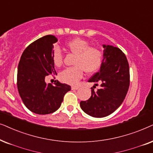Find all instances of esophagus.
Listing matches in <instances>:
<instances>
[{
  "mask_svg": "<svg viewBox=\"0 0 153 153\" xmlns=\"http://www.w3.org/2000/svg\"><path fill=\"white\" fill-rule=\"evenodd\" d=\"M71 89H73V90H77V89H79L78 87H75V86H73L71 87Z\"/></svg>",
  "mask_w": 153,
  "mask_h": 153,
  "instance_id": "obj_1",
  "label": "esophagus"
}]
</instances>
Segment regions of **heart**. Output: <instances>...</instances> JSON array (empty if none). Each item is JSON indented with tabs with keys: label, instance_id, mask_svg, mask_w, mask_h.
I'll return each instance as SVG.
<instances>
[{
	"label": "heart",
	"instance_id": "obj_1",
	"mask_svg": "<svg viewBox=\"0 0 153 153\" xmlns=\"http://www.w3.org/2000/svg\"><path fill=\"white\" fill-rule=\"evenodd\" d=\"M66 47L76 56L74 61L75 66L67 68L60 73L59 79L62 82L75 85L82 78L84 71L91 73L100 68L102 63V52L98 48L89 46L87 40L79 38H75L67 42ZM52 61L57 67L63 64L64 56L58 48H55L53 51Z\"/></svg>",
	"mask_w": 153,
	"mask_h": 153
}]
</instances>
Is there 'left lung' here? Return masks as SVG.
Masks as SVG:
<instances>
[{"label":"left lung","mask_w":153,"mask_h":153,"mask_svg":"<svg viewBox=\"0 0 153 153\" xmlns=\"http://www.w3.org/2000/svg\"><path fill=\"white\" fill-rule=\"evenodd\" d=\"M103 59L100 71L88 80L101 83L88 100L80 101V108L87 115L103 117L113 113L123 103L129 87V66L127 59L120 49L103 45Z\"/></svg>","instance_id":"1"}]
</instances>
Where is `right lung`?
I'll use <instances>...</instances> for the list:
<instances>
[{
  "label": "right lung",
  "instance_id": "right-lung-1",
  "mask_svg": "<svg viewBox=\"0 0 153 153\" xmlns=\"http://www.w3.org/2000/svg\"><path fill=\"white\" fill-rule=\"evenodd\" d=\"M57 38L48 35L30 44L22 53L17 69V88L28 110L39 115L52 113L59 108L71 86L56 80L47 84L45 78L56 75L52 61L54 45Z\"/></svg>",
  "mask_w": 153,
  "mask_h": 153
}]
</instances>
